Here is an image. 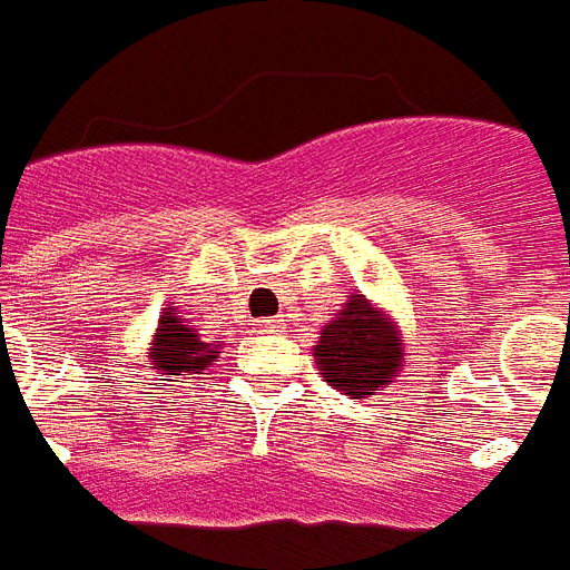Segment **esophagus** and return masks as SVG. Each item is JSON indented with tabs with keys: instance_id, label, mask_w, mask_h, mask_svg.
I'll return each instance as SVG.
<instances>
[{
	"instance_id": "esophagus-1",
	"label": "esophagus",
	"mask_w": 570,
	"mask_h": 570,
	"mask_svg": "<svg viewBox=\"0 0 570 570\" xmlns=\"http://www.w3.org/2000/svg\"><path fill=\"white\" fill-rule=\"evenodd\" d=\"M264 325L269 331H276V328H282V318H264Z\"/></svg>"
}]
</instances>
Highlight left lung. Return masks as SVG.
Wrapping results in <instances>:
<instances>
[{
    "mask_svg": "<svg viewBox=\"0 0 570 570\" xmlns=\"http://www.w3.org/2000/svg\"><path fill=\"white\" fill-rule=\"evenodd\" d=\"M402 356L395 328L362 294H353L346 309L325 325L316 346V365L325 381L353 399L374 395L377 386L393 381Z\"/></svg>",
    "mask_w": 570,
    "mask_h": 570,
    "instance_id": "left-lung-1",
    "label": "left lung"
}]
</instances>
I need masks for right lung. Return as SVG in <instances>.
<instances>
[{"label":"right lung","instance_id":"obj_1","mask_svg":"<svg viewBox=\"0 0 570 570\" xmlns=\"http://www.w3.org/2000/svg\"><path fill=\"white\" fill-rule=\"evenodd\" d=\"M217 346L202 343L196 328H189L184 318H177V309H168L159 318V328L153 337L149 365L165 374H199L212 362H217Z\"/></svg>","mask_w":570,"mask_h":570}]
</instances>
